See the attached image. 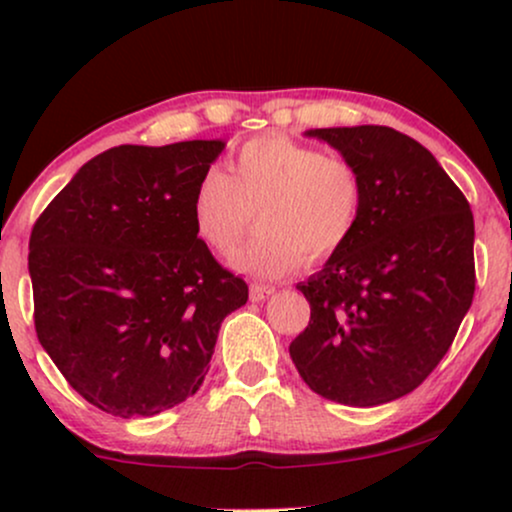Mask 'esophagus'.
<instances>
[{
	"label": "esophagus",
	"instance_id": "esophagus-1",
	"mask_svg": "<svg viewBox=\"0 0 512 512\" xmlns=\"http://www.w3.org/2000/svg\"><path fill=\"white\" fill-rule=\"evenodd\" d=\"M272 293H274L272 286L252 284V286H250V301H255V303H262V301H267V298L272 296Z\"/></svg>",
	"mask_w": 512,
	"mask_h": 512
}]
</instances>
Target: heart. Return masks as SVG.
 Listing matches in <instances>:
<instances>
[{
    "mask_svg": "<svg viewBox=\"0 0 512 512\" xmlns=\"http://www.w3.org/2000/svg\"><path fill=\"white\" fill-rule=\"evenodd\" d=\"M363 207V180L342 156L289 137H257L211 168L192 195V221L211 250H236L257 211L262 231L233 255V267L274 279L303 257L325 260L349 243Z\"/></svg>",
    "mask_w": 512,
    "mask_h": 512,
    "instance_id": "1",
    "label": "heart"
}]
</instances>
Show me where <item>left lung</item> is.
<instances>
[{
    "instance_id": "8db88e82",
    "label": "left lung",
    "mask_w": 512,
    "mask_h": 512,
    "mask_svg": "<svg viewBox=\"0 0 512 512\" xmlns=\"http://www.w3.org/2000/svg\"><path fill=\"white\" fill-rule=\"evenodd\" d=\"M363 180L342 250L296 289L308 327L289 354L310 390L349 407L409 395L448 354L474 298V216L436 156L392 127L308 129Z\"/></svg>"
}]
</instances>
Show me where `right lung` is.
<instances>
[{
  "label": "right lung",
  "mask_w": 512,
  "mask_h": 512,
  "mask_svg": "<svg viewBox=\"0 0 512 512\" xmlns=\"http://www.w3.org/2000/svg\"><path fill=\"white\" fill-rule=\"evenodd\" d=\"M226 142L122 144L84 163L28 243L35 332L93 407L132 419L195 395L223 317L248 284L192 221L199 178Z\"/></svg>",
  "instance_id": "right-lung-1"
}]
</instances>
